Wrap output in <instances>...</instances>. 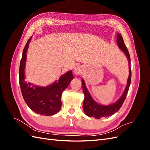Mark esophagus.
Returning <instances> with one entry per match:
<instances>
[{
    "label": "esophagus",
    "instance_id": "34e87169",
    "mask_svg": "<svg viewBox=\"0 0 150 150\" xmlns=\"http://www.w3.org/2000/svg\"><path fill=\"white\" fill-rule=\"evenodd\" d=\"M83 72V66H79L74 68V72L75 75H80Z\"/></svg>",
    "mask_w": 150,
    "mask_h": 150
}]
</instances>
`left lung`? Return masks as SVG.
<instances>
[{
  "mask_svg": "<svg viewBox=\"0 0 150 150\" xmlns=\"http://www.w3.org/2000/svg\"><path fill=\"white\" fill-rule=\"evenodd\" d=\"M117 44L118 47L121 49L122 51L125 52L126 56L128 58L129 63V77L127 81L126 87L124 91L123 94L121 98L116 103H112L110 105L104 106L99 104L95 101L89 94L88 89L86 88L84 81L82 79V86L83 93L84 94V99L83 102V110L86 115L89 117H94L96 119H100L103 117H108L114 115L115 112L118 111L120 108L124 103L125 99L128 92L129 88L131 83V59L128 50L126 47L124 43L123 39L120 34H117Z\"/></svg>",
  "mask_w": 150,
  "mask_h": 150,
  "instance_id": "1",
  "label": "left lung"
}]
</instances>
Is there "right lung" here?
Segmentation results:
<instances>
[{
    "mask_svg": "<svg viewBox=\"0 0 150 150\" xmlns=\"http://www.w3.org/2000/svg\"><path fill=\"white\" fill-rule=\"evenodd\" d=\"M32 36L24 48L19 67V84L25 103L32 110L41 115L51 116L59 111L62 105V93L74 78L72 71L62 75L59 79L46 87L32 86L25 82V66L27 51Z\"/></svg>",
    "mask_w": 150,
    "mask_h": 150,
    "instance_id": "add662e5",
    "label": "right lung"
}]
</instances>
